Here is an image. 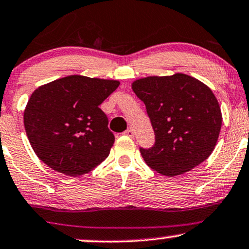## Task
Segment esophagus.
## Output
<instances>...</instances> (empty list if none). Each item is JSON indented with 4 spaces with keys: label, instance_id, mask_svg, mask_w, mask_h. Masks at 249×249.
<instances>
[{
    "label": "esophagus",
    "instance_id": "34e87169",
    "mask_svg": "<svg viewBox=\"0 0 249 249\" xmlns=\"http://www.w3.org/2000/svg\"><path fill=\"white\" fill-rule=\"evenodd\" d=\"M124 135H127L129 137H134V130H132V129H127V130L124 131Z\"/></svg>",
    "mask_w": 249,
    "mask_h": 249
}]
</instances>
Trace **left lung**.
I'll list each match as a JSON object with an SVG mask.
<instances>
[{
	"label": "left lung",
	"instance_id": "8db88e82",
	"mask_svg": "<svg viewBox=\"0 0 249 249\" xmlns=\"http://www.w3.org/2000/svg\"><path fill=\"white\" fill-rule=\"evenodd\" d=\"M132 90L146 106L156 135L152 147L140 148L148 167L173 177L211 156L221 131L222 113L207 86L176 73L136 80Z\"/></svg>",
	"mask_w": 249,
	"mask_h": 249
}]
</instances>
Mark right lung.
Returning <instances> with one entry per match:
<instances>
[{
    "label": "right lung",
    "instance_id": "obj_1",
    "mask_svg": "<svg viewBox=\"0 0 249 249\" xmlns=\"http://www.w3.org/2000/svg\"><path fill=\"white\" fill-rule=\"evenodd\" d=\"M120 82L70 75L32 93L24 124L34 152L47 166L69 176L89 173L108 157L114 135L99 105Z\"/></svg>",
    "mask_w": 249,
    "mask_h": 249
}]
</instances>
